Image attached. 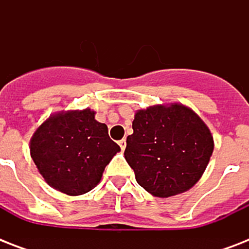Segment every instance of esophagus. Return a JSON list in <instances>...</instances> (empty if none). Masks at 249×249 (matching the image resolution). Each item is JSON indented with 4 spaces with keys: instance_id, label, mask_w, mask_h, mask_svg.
Instances as JSON below:
<instances>
[{
    "instance_id": "1",
    "label": "esophagus",
    "mask_w": 249,
    "mask_h": 249,
    "mask_svg": "<svg viewBox=\"0 0 249 249\" xmlns=\"http://www.w3.org/2000/svg\"><path fill=\"white\" fill-rule=\"evenodd\" d=\"M119 146L121 147V150H125V147H126V141L125 140L119 141Z\"/></svg>"
}]
</instances>
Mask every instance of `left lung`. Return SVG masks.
Returning a JSON list of instances; mask_svg holds the SVG:
<instances>
[{
	"mask_svg": "<svg viewBox=\"0 0 249 249\" xmlns=\"http://www.w3.org/2000/svg\"><path fill=\"white\" fill-rule=\"evenodd\" d=\"M124 156L138 185L159 197L191 189L204 173L213 137L200 117L182 105L140 109Z\"/></svg>",
	"mask_w": 249,
	"mask_h": 249,
	"instance_id": "obj_1",
	"label": "left lung"
}]
</instances>
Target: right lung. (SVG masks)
<instances>
[{
  "mask_svg": "<svg viewBox=\"0 0 249 249\" xmlns=\"http://www.w3.org/2000/svg\"><path fill=\"white\" fill-rule=\"evenodd\" d=\"M120 146L94 111L53 115L31 140V156L45 181L67 195H81L101 181L106 165Z\"/></svg>",
  "mask_w": 249,
  "mask_h": 249,
  "instance_id": "obj_1",
  "label": "right lung"
}]
</instances>
